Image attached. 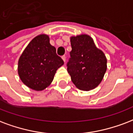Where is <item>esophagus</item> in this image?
<instances>
[{
  "label": "esophagus",
  "mask_w": 133,
  "mask_h": 133,
  "mask_svg": "<svg viewBox=\"0 0 133 133\" xmlns=\"http://www.w3.org/2000/svg\"><path fill=\"white\" fill-rule=\"evenodd\" d=\"M62 59L63 60V61H64V62H65V61H66V57H65V56H63Z\"/></svg>",
  "instance_id": "obj_1"
}]
</instances>
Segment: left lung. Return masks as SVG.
<instances>
[{
	"label": "left lung",
	"instance_id": "obj_1",
	"mask_svg": "<svg viewBox=\"0 0 133 133\" xmlns=\"http://www.w3.org/2000/svg\"><path fill=\"white\" fill-rule=\"evenodd\" d=\"M72 51L67 63L68 72L75 87L82 91L95 89L107 70V58L97 48L93 38L86 34L70 37Z\"/></svg>",
	"mask_w": 133,
	"mask_h": 133
}]
</instances>
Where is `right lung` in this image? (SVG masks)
<instances>
[{
  "label": "right lung",
  "mask_w": 133,
  "mask_h": 133,
  "mask_svg": "<svg viewBox=\"0 0 133 133\" xmlns=\"http://www.w3.org/2000/svg\"><path fill=\"white\" fill-rule=\"evenodd\" d=\"M64 64L49 43V37H34L24 49L18 62V74L22 82L35 91H42L52 82L56 70Z\"/></svg>",
  "instance_id": "add662e5"
}]
</instances>
